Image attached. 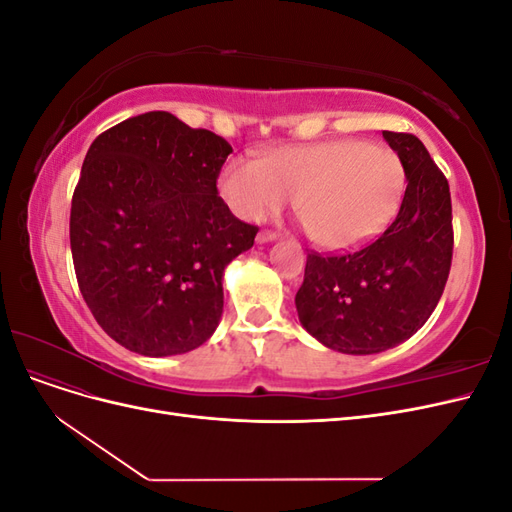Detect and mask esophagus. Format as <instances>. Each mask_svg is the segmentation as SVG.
<instances>
[{"label":"esophagus","mask_w":512,"mask_h":512,"mask_svg":"<svg viewBox=\"0 0 512 512\" xmlns=\"http://www.w3.org/2000/svg\"><path fill=\"white\" fill-rule=\"evenodd\" d=\"M275 239H277V232H273V230H260L258 237H256L258 243H271Z\"/></svg>","instance_id":"esophagus-1"}]
</instances>
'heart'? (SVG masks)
I'll list each match as a JSON object with an SVG mask.
<instances>
[{"label":"heart","mask_w":512,"mask_h":512,"mask_svg":"<svg viewBox=\"0 0 512 512\" xmlns=\"http://www.w3.org/2000/svg\"><path fill=\"white\" fill-rule=\"evenodd\" d=\"M404 188L397 153L356 138L277 147L260 160L232 158L220 175V192L241 220L265 222L294 196L309 237L331 252L378 237L395 218Z\"/></svg>","instance_id":"obj_1"}]
</instances>
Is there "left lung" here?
I'll use <instances>...</instances> for the list:
<instances>
[{"instance_id":"left-lung-1","label":"left lung","mask_w":512,"mask_h":512,"mask_svg":"<svg viewBox=\"0 0 512 512\" xmlns=\"http://www.w3.org/2000/svg\"><path fill=\"white\" fill-rule=\"evenodd\" d=\"M404 162L406 194L393 224L359 252L309 254L294 305L303 329L344 354L406 342L436 309L453 258L448 181L414 134L382 132Z\"/></svg>"}]
</instances>
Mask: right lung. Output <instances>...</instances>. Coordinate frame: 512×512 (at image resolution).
Returning a JSON list of instances; mask_svg holds the SVG:
<instances>
[{
  "label": "right lung",
  "mask_w": 512,
  "mask_h": 512,
  "mask_svg": "<svg viewBox=\"0 0 512 512\" xmlns=\"http://www.w3.org/2000/svg\"><path fill=\"white\" fill-rule=\"evenodd\" d=\"M228 153L222 136L166 111L91 143L72 196V260L91 314L123 348L173 356L218 329L224 269L258 232L218 196Z\"/></svg>",
  "instance_id": "add662e5"
}]
</instances>
